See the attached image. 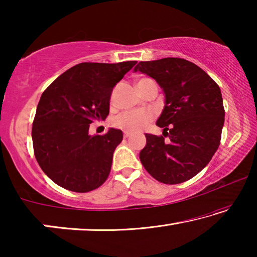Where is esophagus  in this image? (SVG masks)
<instances>
[{
  "label": "esophagus",
  "instance_id": "34e87169",
  "mask_svg": "<svg viewBox=\"0 0 257 257\" xmlns=\"http://www.w3.org/2000/svg\"><path fill=\"white\" fill-rule=\"evenodd\" d=\"M123 137H124V138H129V137H130V134H129V133H124Z\"/></svg>",
  "mask_w": 257,
  "mask_h": 257
}]
</instances>
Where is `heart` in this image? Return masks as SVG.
<instances>
[{
  "mask_svg": "<svg viewBox=\"0 0 257 257\" xmlns=\"http://www.w3.org/2000/svg\"><path fill=\"white\" fill-rule=\"evenodd\" d=\"M143 79H146V78H143ZM152 120H153V113L151 111L136 110L124 112L116 116L114 119V124L127 133H136L146 127Z\"/></svg>",
  "mask_w": 257,
  "mask_h": 257,
  "instance_id": "b5f03b06",
  "label": "heart"
}]
</instances>
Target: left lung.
Listing matches in <instances>:
<instances>
[{
  "label": "left lung",
  "instance_id": "obj_1",
  "mask_svg": "<svg viewBox=\"0 0 257 257\" xmlns=\"http://www.w3.org/2000/svg\"><path fill=\"white\" fill-rule=\"evenodd\" d=\"M134 71L156 80L164 107L156 124L163 136L145 134L139 153L146 171L163 184L189 180L210 162L220 145L224 108L220 87L196 64L179 58L141 61ZM168 136V141L164 137Z\"/></svg>",
  "mask_w": 257,
  "mask_h": 257
}]
</instances>
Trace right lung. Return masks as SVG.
Wrapping results in <instances>:
<instances>
[{
  "instance_id": "obj_1",
  "label": "right lung",
  "mask_w": 257,
  "mask_h": 257,
  "mask_svg": "<svg viewBox=\"0 0 257 257\" xmlns=\"http://www.w3.org/2000/svg\"><path fill=\"white\" fill-rule=\"evenodd\" d=\"M137 62H84L59 76L38 102L32 130L35 158L62 188L87 193L107 179L123 135L110 128L89 135L94 120H105L113 87Z\"/></svg>"
}]
</instances>
